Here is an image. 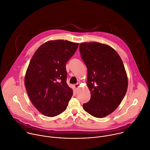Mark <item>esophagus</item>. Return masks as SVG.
I'll list each match as a JSON object with an SVG mask.
<instances>
[{
  "instance_id": "34e87169",
  "label": "esophagus",
  "mask_w": 150,
  "mask_h": 150,
  "mask_svg": "<svg viewBox=\"0 0 150 150\" xmlns=\"http://www.w3.org/2000/svg\"><path fill=\"white\" fill-rule=\"evenodd\" d=\"M80 83H77L75 84L74 85V87H75L76 89H77V88L80 87Z\"/></svg>"
}]
</instances>
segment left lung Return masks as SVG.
<instances>
[{"label":"left lung","mask_w":150,"mask_h":150,"mask_svg":"<svg viewBox=\"0 0 150 150\" xmlns=\"http://www.w3.org/2000/svg\"><path fill=\"white\" fill-rule=\"evenodd\" d=\"M79 50L87 69L86 83L91 94L83 109L96 117H105L118 107L127 91L124 63L117 52L106 44L83 42Z\"/></svg>","instance_id":"left-lung-1"}]
</instances>
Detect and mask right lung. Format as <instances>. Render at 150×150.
Masks as SVG:
<instances>
[{
  "label": "right lung",
  "mask_w": 150,
  "mask_h": 150,
  "mask_svg": "<svg viewBox=\"0 0 150 150\" xmlns=\"http://www.w3.org/2000/svg\"><path fill=\"white\" fill-rule=\"evenodd\" d=\"M78 43L49 41L35 52L26 71L25 85L34 106L42 114L54 117L63 112L73 96L66 83V63Z\"/></svg>",
  "instance_id": "right-lung-1"
}]
</instances>
